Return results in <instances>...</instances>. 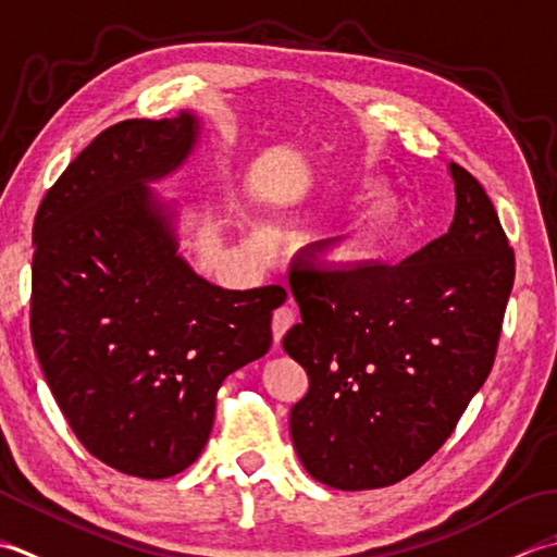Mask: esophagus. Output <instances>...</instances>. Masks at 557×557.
Returning <instances> with one entry per match:
<instances>
[{
	"label": "esophagus",
	"instance_id": "34e87169",
	"mask_svg": "<svg viewBox=\"0 0 557 557\" xmlns=\"http://www.w3.org/2000/svg\"><path fill=\"white\" fill-rule=\"evenodd\" d=\"M293 322H295V312H293L290 305H283V308H278L274 312V320H271V334H274L276 346L281 344V338L286 336V332L293 326Z\"/></svg>",
	"mask_w": 557,
	"mask_h": 557
}]
</instances>
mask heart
<instances>
[{
  "label": "heart",
  "mask_w": 557,
  "mask_h": 557,
  "mask_svg": "<svg viewBox=\"0 0 557 557\" xmlns=\"http://www.w3.org/2000/svg\"><path fill=\"white\" fill-rule=\"evenodd\" d=\"M406 221L404 199L389 187H377L360 201L354 215L344 223L322 249V259L334 269L356 271L368 267L387 252ZM257 245H269V228H252Z\"/></svg>",
  "instance_id": "obj_1"
}]
</instances>
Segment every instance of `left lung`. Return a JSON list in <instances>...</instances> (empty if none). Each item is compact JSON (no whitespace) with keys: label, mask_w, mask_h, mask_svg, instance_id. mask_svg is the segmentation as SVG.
<instances>
[{"label":"left lung","mask_w":557,"mask_h":557,"mask_svg":"<svg viewBox=\"0 0 557 557\" xmlns=\"http://www.w3.org/2000/svg\"><path fill=\"white\" fill-rule=\"evenodd\" d=\"M447 173L449 231L401 264L290 271L302 322L283 348L310 380L290 437L305 471L336 491L421 469L493 368L515 252L479 180L454 163Z\"/></svg>","instance_id":"left-lung-1"}]
</instances>
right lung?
<instances>
[{
    "mask_svg": "<svg viewBox=\"0 0 557 557\" xmlns=\"http://www.w3.org/2000/svg\"><path fill=\"white\" fill-rule=\"evenodd\" d=\"M201 120H124L45 195L33 225L30 334L82 445L136 479L195 463L215 392L271 346L281 286L228 290L180 255V207L153 183L195 153Z\"/></svg>",
    "mask_w": 557,
    "mask_h": 557,
    "instance_id": "right-lung-1",
    "label": "right lung"
}]
</instances>
